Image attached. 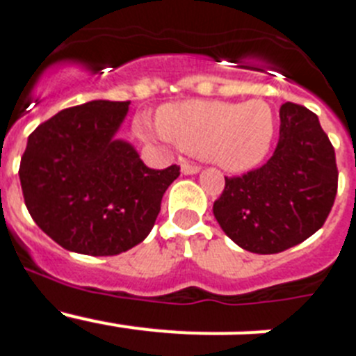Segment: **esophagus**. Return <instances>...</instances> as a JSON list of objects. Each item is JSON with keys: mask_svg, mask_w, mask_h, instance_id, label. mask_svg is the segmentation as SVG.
Wrapping results in <instances>:
<instances>
[{"mask_svg": "<svg viewBox=\"0 0 356 356\" xmlns=\"http://www.w3.org/2000/svg\"><path fill=\"white\" fill-rule=\"evenodd\" d=\"M181 172H184V175H196V172H200V165H196V163L184 162L181 163Z\"/></svg>", "mask_w": 356, "mask_h": 356, "instance_id": "1", "label": "esophagus"}]
</instances>
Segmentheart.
<instances>
[{
    "label": "heart",
    "mask_w": 356,
    "mask_h": 356,
    "mask_svg": "<svg viewBox=\"0 0 356 356\" xmlns=\"http://www.w3.org/2000/svg\"><path fill=\"white\" fill-rule=\"evenodd\" d=\"M160 134L181 149L228 171L253 168L271 147L275 112L264 99L242 103L185 102L159 112Z\"/></svg>",
    "instance_id": "1"
}]
</instances>
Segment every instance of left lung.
<instances>
[{
    "instance_id": "8db88e82",
    "label": "left lung",
    "mask_w": 356,
    "mask_h": 356,
    "mask_svg": "<svg viewBox=\"0 0 356 356\" xmlns=\"http://www.w3.org/2000/svg\"><path fill=\"white\" fill-rule=\"evenodd\" d=\"M335 149L314 112L280 108V139L264 165L225 176L213 216L246 251L273 254L296 246L325 225L337 196Z\"/></svg>"
}]
</instances>
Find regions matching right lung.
<instances>
[{"label":"right lung","instance_id":"1","mask_svg":"<svg viewBox=\"0 0 356 356\" xmlns=\"http://www.w3.org/2000/svg\"><path fill=\"white\" fill-rule=\"evenodd\" d=\"M128 105L97 99L64 108L28 137L19 165L24 205L64 250L112 257L137 246L180 176V165L151 169L114 139Z\"/></svg>","mask_w":356,"mask_h":356}]
</instances>
